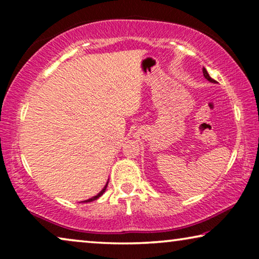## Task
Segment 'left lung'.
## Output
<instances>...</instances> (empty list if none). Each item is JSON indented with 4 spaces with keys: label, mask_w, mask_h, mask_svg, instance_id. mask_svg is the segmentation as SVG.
I'll use <instances>...</instances> for the list:
<instances>
[{
    "label": "left lung",
    "mask_w": 259,
    "mask_h": 259,
    "mask_svg": "<svg viewBox=\"0 0 259 259\" xmlns=\"http://www.w3.org/2000/svg\"><path fill=\"white\" fill-rule=\"evenodd\" d=\"M203 74H204V76H205V77H206V79H207L208 81H210V82H215V81H214L213 79H212V77H211L210 75H208L207 70H206V69H205V68H203Z\"/></svg>",
    "instance_id": "left-lung-1"
}]
</instances>
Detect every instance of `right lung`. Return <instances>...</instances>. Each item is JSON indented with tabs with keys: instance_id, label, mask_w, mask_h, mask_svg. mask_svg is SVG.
<instances>
[{
	"instance_id": "right-lung-1",
	"label": "right lung",
	"mask_w": 259,
	"mask_h": 259,
	"mask_svg": "<svg viewBox=\"0 0 259 259\" xmlns=\"http://www.w3.org/2000/svg\"><path fill=\"white\" fill-rule=\"evenodd\" d=\"M106 187H107V185H106V186L104 187V189H102V191H101V192H100V193H99V194H97V196H94L93 198H91V199H87V200H84V203H88V201H93V200H95V199H98V198H99V197H100V196H101V194L105 192V191H106Z\"/></svg>"
}]
</instances>
